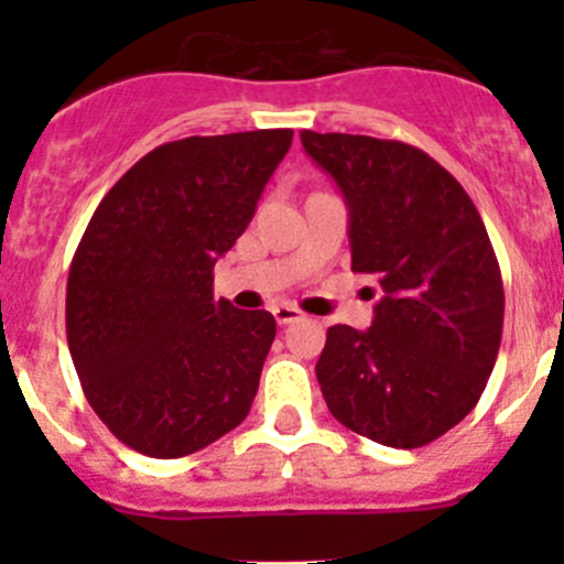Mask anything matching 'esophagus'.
I'll return each instance as SVG.
<instances>
[{"mask_svg": "<svg viewBox=\"0 0 564 564\" xmlns=\"http://www.w3.org/2000/svg\"><path fill=\"white\" fill-rule=\"evenodd\" d=\"M272 314H275L278 324H292V322H300V318H303V311H300L297 305H278Z\"/></svg>", "mask_w": 564, "mask_h": 564, "instance_id": "obj_1", "label": "esophagus"}]
</instances>
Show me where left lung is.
I'll return each mask as SVG.
<instances>
[{
    "label": "left lung",
    "mask_w": 564,
    "mask_h": 564,
    "mask_svg": "<svg viewBox=\"0 0 564 564\" xmlns=\"http://www.w3.org/2000/svg\"><path fill=\"white\" fill-rule=\"evenodd\" d=\"M303 147L349 204L351 272L382 289L366 333L327 329L324 401L379 445H429L480 401L502 340V272L480 213L456 176L403 141L303 130Z\"/></svg>",
    "instance_id": "left-lung-1"
}]
</instances>
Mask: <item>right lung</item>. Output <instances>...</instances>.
I'll return each instance as SVG.
<instances>
[{
    "mask_svg": "<svg viewBox=\"0 0 564 564\" xmlns=\"http://www.w3.org/2000/svg\"><path fill=\"white\" fill-rule=\"evenodd\" d=\"M294 130L191 135L147 152L95 209L70 261L67 346L122 445L180 458L242 423L275 338L270 311L213 297Z\"/></svg>",
    "mask_w": 564,
    "mask_h": 564,
    "instance_id": "add662e5",
    "label": "right lung"
}]
</instances>
